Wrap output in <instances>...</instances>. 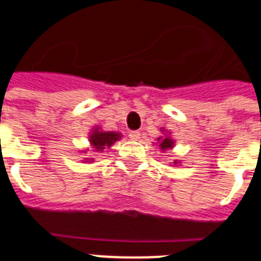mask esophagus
I'll return each instance as SVG.
<instances>
[{
	"mask_svg": "<svg viewBox=\"0 0 261 261\" xmlns=\"http://www.w3.org/2000/svg\"><path fill=\"white\" fill-rule=\"evenodd\" d=\"M129 139L130 140H139L140 139V132L139 130H130V132H129Z\"/></svg>",
	"mask_w": 261,
	"mask_h": 261,
	"instance_id": "34e87169",
	"label": "esophagus"
}]
</instances>
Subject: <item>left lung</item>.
Listing matches in <instances>:
<instances>
[{
  "mask_svg": "<svg viewBox=\"0 0 261 261\" xmlns=\"http://www.w3.org/2000/svg\"><path fill=\"white\" fill-rule=\"evenodd\" d=\"M159 141H160V148L163 150H167V149H171L172 146H173V141H172L168 136H165V137H159Z\"/></svg>",
  "mask_w": 261,
  "mask_h": 261,
  "instance_id": "1",
  "label": "left lung"
}]
</instances>
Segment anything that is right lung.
Masks as SVG:
<instances>
[{"label": "right lung", "instance_id": "right-lung-1", "mask_svg": "<svg viewBox=\"0 0 261 261\" xmlns=\"http://www.w3.org/2000/svg\"><path fill=\"white\" fill-rule=\"evenodd\" d=\"M120 139V135L116 132H100L98 129L90 135V144L96 148V150L105 149V146H111L112 144Z\"/></svg>", "mask_w": 261, "mask_h": 261}]
</instances>
